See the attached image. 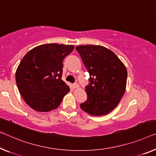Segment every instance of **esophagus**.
<instances>
[{
	"mask_svg": "<svg viewBox=\"0 0 156 156\" xmlns=\"http://www.w3.org/2000/svg\"><path fill=\"white\" fill-rule=\"evenodd\" d=\"M73 87H74V88H77L80 87V86H79L77 83H75L73 84Z\"/></svg>",
	"mask_w": 156,
	"mask_h": 156,
	"instance_id": "1",
	"label": "esophagus"
}]
</instances>
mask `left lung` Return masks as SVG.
<instances>
[{"label":"left lung","instance_id":"8db88e82","mask_svg":"<svg viewBox=\"0 0 156 156\" xmlns=\"http://www.w3.org/2000/svg\"><path fill=\"white\" fill-rule=\"evenodd\" d=\"M89 73L86 86L87 100L81 109L93 116L109 114L116 107L126 91L127 70L113 51L99 45L76 47Z\"/></svg>","mask_w":156,"mask_h":156}]
</instances>
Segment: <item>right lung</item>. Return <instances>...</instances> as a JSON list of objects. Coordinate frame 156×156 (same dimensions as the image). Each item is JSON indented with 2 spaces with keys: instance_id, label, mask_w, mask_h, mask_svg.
Here are the masks:
<instances>
[{
  "instance_id": "obj_1",
  "label": "right lung",
  "mask_w": 156,
  "mask_h": 156,
  "mask_svg": "<svg viewBox=\"0 0 156 156\" xmlns=\"http://www.w3.org/2000/svg\"><path fill=\"white\" fill-rule=\"evenodd\" d=\"M74 45L51 43L33 48L21 60L16 71L19 91L35 111L56 109L70 88L61 80L63 61Z\"/></svg>"
}]
</instances>
